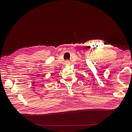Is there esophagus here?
I'll return each instance as SVG.
<instances>
[{"mask_svg":"<svg viewBox=\"0 0 132 132\" xmlns=\"http://www.w3.org/2000/svg\"><path fill=\"white\" fill-rule=\"evenodd\" d=\"M69 64V63H67V64Z\"/></svg>","mask_w":132,"mask_h":132,"instance_id":"34e87169","label":"esophagus"}]
</instances>
